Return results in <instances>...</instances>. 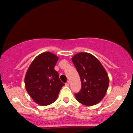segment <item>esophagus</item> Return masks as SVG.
Segmentation results:
<instances>
[{
    "mask_svg": "<svg viewBox=\"0 0 133 133\" xmlns=\"http://www.w3.org/2000/svg\"><path fill=\"white\" fill-rule=\"evenodd\" d=\"M65 86H69V81L67 82L65 84Z\"/></svg>",
    "mask_w": 133,
    "mask_h": 133,
    "instance_id": "obj_1",
    "label": "esophagus"
}]
</instances>
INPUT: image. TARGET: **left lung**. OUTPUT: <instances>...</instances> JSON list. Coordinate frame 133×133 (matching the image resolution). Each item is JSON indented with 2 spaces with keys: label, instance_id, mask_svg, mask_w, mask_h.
<instances>
[{
  "label": "left lung",
  "instance_id": "8db88e82",
  "mask_svg": "<svg viewBox=\"0 0 133 133\" xmlns=\"http://www.w3.org/2000/svg\"><path fill=\"white\" fill-rule=\"evenodd\" d=\"M72 61L81 81V89L75 94L76 100L87 106L100 103L106 95L109 83L103 65L95 56L83 52L74 55Z\"/></svg>",
  "mask_w": 133,
  "mask_h": 133
}]
</instances>
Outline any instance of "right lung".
I'll return each instance as SVG.
<instances>
[{"instance_id":"add662e5","label":"right lung","mask_w":133,"mask_h":133,"mask_svg":"<svg viewBox=\"0 0 133 133\" xmlns=\"http://www.w3.org/2000/svg\"><path fill=\"white\" fill-rule=\"evenodd\" d=\"M59 57L50 52L38 55L30 64L24 82L27 92L36 103L47 106L57 99L64 84L54 67Z\"/></svg>"}]
</instances>
